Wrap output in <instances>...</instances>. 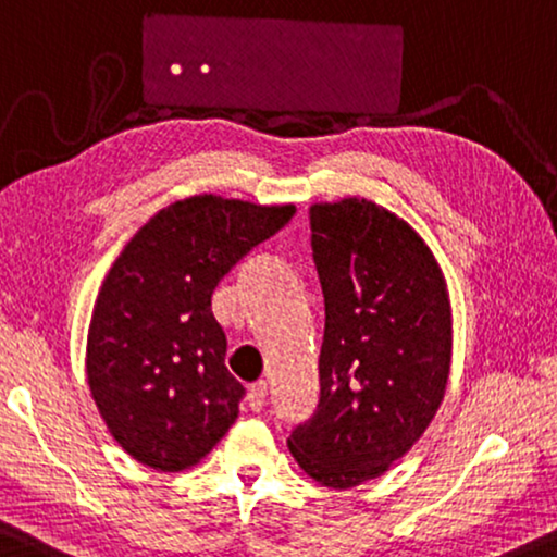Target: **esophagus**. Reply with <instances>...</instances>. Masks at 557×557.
<instances>
[{
  "label": "esophagus",
  "instance_id": "obj_1",
  "mask_svg": "<svg viewBox=\"0 0 557 557\" xmlns=\"http://www.w3.org/2000/svg\"><path fill=\"white\" fill-rule=\"evenodd\" d=\"M247 405H249V410H255V412L262 410V407L267 405V382L251 384L247 392Z\"/></svg>",
  "mask_w": 557,
  "mask_h": 557
}]
</instances>
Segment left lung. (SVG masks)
I'll use <instances>...</instances> for the list:
<instances>
[{
	"label": "left lung",
	"mask_w": 557,
	"mask_h": 557,
	"mask_svg": "<svg viewBox=\"0 0 557 557\" xmlns=\"http://www.w3.org/2000/svg\"><path fill=\"white\" fill-rule=\"evenodd\" d=\"M325 331L313 418L290 454L321 486L382 476L422 438L446 397L454 313L425 239L384 206L348 196L310 206Z\"/></svg>",
	"instance_id": "left-lung-1"
}]
</instances>
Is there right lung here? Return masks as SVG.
<instances>
[{
  "label": "right lung",
  "mask_w": 557,
  "mask_h": 557,
  "mask_svg": "<svg viewBox=\"0 0 557 557\" xmlns=\"http://www.w3.org/2000/svg\"><path fill=\"white\" fill-rule=\"evenodd\" d=\"M293 216L295 203L203 193L154 213L119 251L88 323L86 382L111 438L135 461L190 469L234 425L244 387L224 364L211 295Z\"/></svg>",
  "instance_id": "right-lung-1"
}]
</instances>
